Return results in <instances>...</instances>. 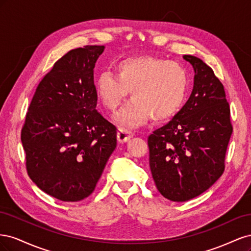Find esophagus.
Instances as JSON below:
<instances>
[{
	"instance_id": "esophagus-1",
	"label": "esophagus",
	"mask_w": 251,
	"mask_h": 251,
	"mask_svg": "<svg viewBox=\"0 0 251 251\" xmlns=\"http://www.w3.org/2000/svg\"><path fill=\"white\" fill-rule=\"evenodd\" d=\"M133 137V133L131 131L125 130V128H119L117 132V140L118 142H127L131 138Z\"/></svg>"
}]
</instances>
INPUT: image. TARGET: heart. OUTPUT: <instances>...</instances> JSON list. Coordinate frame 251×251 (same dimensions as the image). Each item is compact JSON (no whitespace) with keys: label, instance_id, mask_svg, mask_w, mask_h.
<instances>
[{"label":"heart","instance_id":"1","mask_svg":"<svg viewBox=\"0 0 251 251\" xmlns=\"http://www.w3.org/2000/svg\"><path fill=\"white\" fill-rule=\"evenodd\" d=\"M116 75L101 72L95 80L97 96L110 111H116L131 91L133 100L114 117L121 127H135L151 117L163 121L183 105L189 86L188 73L177 62L144 55L121 59Z\"/></svg>","mask_w":251,"mask_h":251}]
</instances>
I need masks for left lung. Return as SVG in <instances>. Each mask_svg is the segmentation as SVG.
Returning <instances> with one entry per match:
<instances>
[{
    "label": "left lung",
    "mask_w": 251,
    "mask_h": 251,
    "mask_svg": "<svg viewBox=\"0 0 251 251\" xmlns=\"http://www.w3.org/2000/svg\"><path fill=\"white\" fill-rule=\"evenodd\" d=\"M194 71L188 100L169 124L149 136L150 168L164 198L184 202L221 177L232 133L224 87L202 59L184 55Z\"/></svg>",
    "instance_id": "1"
}]
</instances>
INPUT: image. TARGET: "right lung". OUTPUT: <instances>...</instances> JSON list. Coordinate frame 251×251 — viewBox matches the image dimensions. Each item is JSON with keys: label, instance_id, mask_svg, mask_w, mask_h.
<instances>
[{"label": "right lung", "instance_id": "add662e5", "mask_svg": "<svg viewBox=\"0 0 251 251\" xmlns=\"http://www.w3.org/2000/svg\"><path fill=\"white\" fill-rule=\"evenodd\" d=\"M104 46H85L59 58L29 105L21 140L30 179L65 202L93 193L116 148V127L96 110L93 69Z\"/></svg>", "mask_w": 251, "mask_h": 251}]
</instances>
